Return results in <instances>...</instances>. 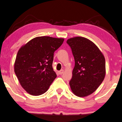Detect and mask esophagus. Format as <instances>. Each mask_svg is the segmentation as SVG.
Returning a JSON list of instances; mask_svg holds the SVG:
<instances>
[{
	"label": "esophagus",
	"mask_w": 122,
	"mask_h": 122,
	"mask_svg": "<svg viewBox=\"0 0 122 122\" xmlns=\"http://www.w3.org/2000/svg\"><path fill=\"white\" fill-rule=\"evenodd\" d=\"M63 73H64V70H63V69L61 70L60 71H58V73H59V74H62Z\"/></svg>",
	"instance_id": "esophagus-1"
}]
</instances>
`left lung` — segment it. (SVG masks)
I'll use <instances>...</instances> for the list:
<instances>
[{"mask_svg":"<svg viewBox=\"0 0 122 122\" xmlns=\"http://www.w3.org/2000/svg\"><path fill=\"white\" fill-rule=\"evenodd\" d=\"M66 42L75 61L69 82L71 91L78 97H86L94 93L105 78V57L97 46L86 38H70Z\"/></svg>","mask_w":122,"mask_h":122,"instance_id":"left-lung-1","label":"left lung"}]
</instances>
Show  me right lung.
Returning a JSON list of instances; mask_svg holds the SVG:
<instances>
[{
	"instance_id": "obj_1",
	"label": "right lung",
	"mask_w": 122,
	"mask_h": 122,
	"mask_svg": "<svg viewBox=\"0 0 122 122\" xmlns=\"http://www.w3.org/2000/svg\"><path fill=\"white\" fill-rule=\"evenodd\" d=\"M64 39L37 37L23 45L17 52L14 70L20 85L32 95L45 93L57 75L52 67L54 52Z\"/></svg>"
}]
</instances>
